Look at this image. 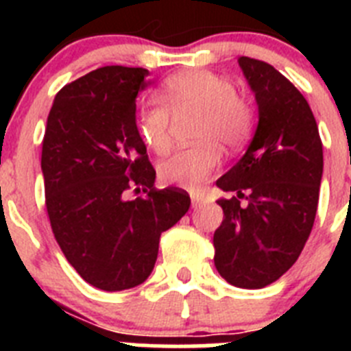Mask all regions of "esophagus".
<instances>
[{
  "label": "esophagus",
  "instance_id": "1",
  "mask_svg": "<svg viewBox=\"0 0 351 351\" xmlns=\"http://www.w3.org/2000/svg\"><path fill=\"white\" fill-rule=\"evenodd\" d=\"M202 204V195L191 193V207H198Z\"/></svg>",
  "mask_w": 351,
  "mask_h": 351
}]
</instances>
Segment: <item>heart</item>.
I'll return each instance as SVG.
<instances>
[{
    "label": "heart",
    "instance_id": "b5f03b06",
    "mask_svg": "<svg viewBox=\"0 0 351 351\" xmlns=\"http://www.w3.org/2000/svg\"><path fill=\"white\" fill-rule=\"evenodd\" d=\"M161 101H147L137 114V130L144 144L158 154L170 149V112H198L197 144L173 153L160 163L165 184L197 190L218 169L221 151H237L251 137L255 110L239 95L230 79L209 70H188L169 77L160 91Z\"/></svg>",
    "mask_w": 351,
    "mask_h": 351
}]
</instances>
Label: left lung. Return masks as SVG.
Here are the masks:
<instances>
[{
  "label": "left lung",
  "mask_w": 351,
  "mask_h": 351,
  "mask_svg": "<svg viewBox=\"0 0 351 351\" xmlns=\"http://www.w3.org/2000/svg\"><path fill=\"white\" fill-rule=\"evenodd\" d=\"M258 105L246 153L216 181L235 197L219 198L214 265L239 288H263L297 262L315 223L324 149L315 116L299 89L269 63L239 58ZM246 197V206L240 198Z\"/></svg>",
  "instance_id": "1"
}]
</instances>
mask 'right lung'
Returning a JSON list of instances; mask_svg holds the SVG:
<instances>
[{"mask_svg":"<svg viewBox=\"0 0 351 351\" xmlns=\"http://www.w3.org/2000/svg\"><path fill=\"white\" fill-rule=\"evenodd\" d=\"M145 68L104 66L54 98L42 144L52 232L84 281L105 291L138 287L153 272L160 235L190 209V195L156 190L137 130ZM145 193L130 201L128 189Z\"/></svg>","mask_w":351,"mask_h":351,"instance_id":"1","label":"right lung"}]
</instances>
